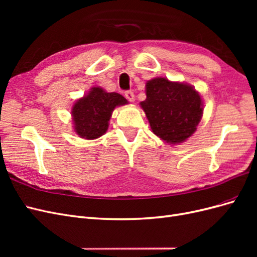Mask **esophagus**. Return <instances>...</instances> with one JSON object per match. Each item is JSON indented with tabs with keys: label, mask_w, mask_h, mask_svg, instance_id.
Masks as SVG:
<instances>
[{
	"label": "esophagus",
	"mask_w": 257,
	"mask_h": 257,
	"mask_svg": "<svg viewBox=\"0 0 257 257\" xmlns=\"http://www.w3.org/2000/svg\"><path fill=\"white\" fill-rule=\"evenodd\" d=\"M125 97L127 98V100H130L131 103H133L134 100H135V95H134V93L132 92V91H126L125 92Z\"/></svg>",
	"instance_id": "34e87169"
}]
</instances>
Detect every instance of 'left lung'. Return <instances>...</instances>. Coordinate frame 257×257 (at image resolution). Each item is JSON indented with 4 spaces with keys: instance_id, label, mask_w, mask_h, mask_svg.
<instances>
[{
    "instance_id": "1",
    "label": "left lung",
    "mask_w": 257,
    "mask_h": 257,
    "mask_svg": "<svg viewBox=\"0 0 257 257\" xmlns=\"http://www.w3.org/2000/svg\"><path fill=\"white\" fill-rule=\"evenodd\" d=\"M146 95L141 107L158 137L177 145L195 133L204 105L192 85L158 77L147 82Z\"/></svg>"
}]
</instances>
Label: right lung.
I'll return each instance as SVG.
<instances>
[{"mask_svg": "<svg viewBox=\"0 0 257 257\" xmlns=\"http://www.w3.org/2000/svg\"><path fill=\"white\" fill-rule=\"evenodd\" d=\"M125 104L127 100L119 93H108L102 88L93 87L72 108L76 134L89 141L104 135L114 108Z\"/></svg>", "mask_w": 257, "mask_h": 257, "instance_id": "1", "label": "right lung"}]
</instances>
